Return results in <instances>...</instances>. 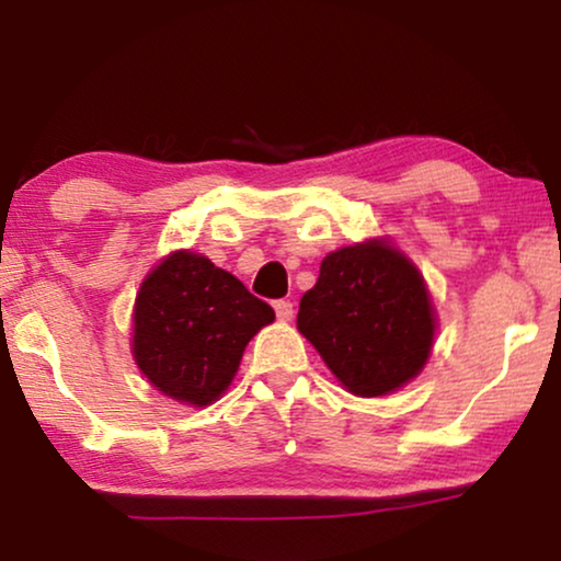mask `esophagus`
I'll list each match as a JSON object with an SVG mask.
<instances>
[{"label": "esophagus", "instance_id": "obj_1", "mask_svg": "<svg viewBox=\"0 0 561 561\" xmlns=\"http://www.w3.org/2000/svg\"><path fill=\"white\" fill-rule=\"evenodd\" d=\"M273 309H275V317H278L280 321L294 319V304L290 301H275Z\"/></svg>", "mask_w": 561, "mask_h": 561}]
</instances>
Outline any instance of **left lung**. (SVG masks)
<instances>
[{
  "instance_id": "1",
  "label": "left lung",
  "mask_w": 561,
  "mask_h": 561,
  "mask_svg": "<svg viewBox=\"0 0 561 561\" xmlns=\"http://www.w3.org/2000/svg\"><path fill=\"white\" fill-rule=\"evenodd\" d=\"M296 327L350 393L375 398L424 370L436 319L416 265L386 240H367L321 260Z\"/></svg>"
}]
</instances>
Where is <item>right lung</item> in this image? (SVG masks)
<instances>
[{"instance_id":"obj_1","label":"right lung","mask_w":561,"mask_h":561,"mask_svg":"<svg viewBox=\"0 0 561 561\" xmlns=\"http://www.w3.org/2000/svg\"><path fill=\"white\" fill-rule=\"evenodd\" d=\"M133 355L160 393L209 405L225 393L248 342L275 311L198 252L160 260L135 298Z\"/></svg>"}]
</instances>
